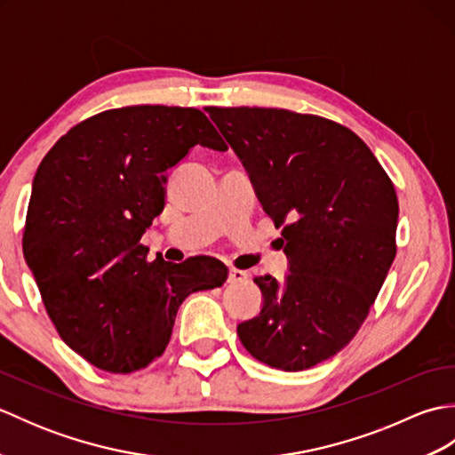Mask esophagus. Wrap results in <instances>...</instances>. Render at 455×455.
<instances>
[{
    "instance_id": "esophagus-1",
    "label": "esophagus",
    "mask_w": 455,
    "mask_h": 455,
    "mask_svg": "<svg viewBox=\"0 0 455 455\" xmlns=\"http://www.w3.org/2000/svg\"><path fill=\"white\" fill-rule=\"evenodd\" d=\"M248 279V272H244V269H236V267H230L228 272V282L230 283H243Z\"/></svg>"
}]
</instances>
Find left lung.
Listing matches in <instances>:
<instances>
[{"mask_svg": "<svg viewBox=\"0 0 455 455\" xmlns=\"http://www.w3.org/2000/svg\"><path fill=\"white\" fill-rule=\"evenodd\" d=\"M282 227L289 274L258 275L264 305L240 323L256 360L301 371L336 355L360 331L397 254L393 181L350 129L316 115L207 108Z\"/></svg>", "mask_w": 455, "mask_h": 455, "instance_id": "obj_1", "label": "left lung"}]
</instances>
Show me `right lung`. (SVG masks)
Returning <instances> with one entry per match:
<instances>
[{
    "label": "right lung",
    "instance_id": "1",
    "mask_svg": "<svg viewBox=\"0 0 455 455\" xmlns=\"http://www.w3.org/2000/svg\"><path fill=\"white\" fill-rule=\"evenodd\" d=\"M196 144L227 150L199 109L132 105L76 124L35 173L27 266L62 340L103 371L147 367L186 297L227 282L215 258L148 262L140 244L164 209L168 170Z\"/></svg>",
    "mask_w": 455,
    "mask_h": 455
}]
</instances>
